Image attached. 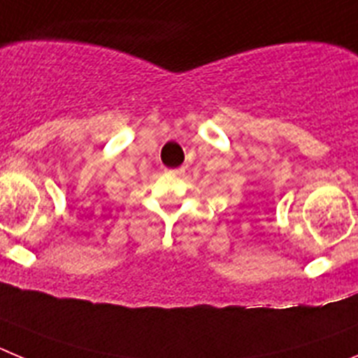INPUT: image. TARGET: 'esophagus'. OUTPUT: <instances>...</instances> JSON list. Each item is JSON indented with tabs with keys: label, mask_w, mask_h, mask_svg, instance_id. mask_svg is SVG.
Masks as SVG:
<instances>
[{
	"label": "esophagus",
	"mask_w": 358,
	"mask_h": 358,
	"mask_svg": "<svg viewBox=\"0 0 358 358\" xmlns=\"http://www.w3.org/2000/svg\"><path fill=\"white\" fill-rule=\"evenodd\" d=\"M171 173L173 176H182L183 173H185V167H178V169H173V171H169Z\"/></svg>",
	"instance_id": "esophagus-1"
}]
</instances>
